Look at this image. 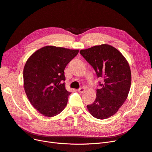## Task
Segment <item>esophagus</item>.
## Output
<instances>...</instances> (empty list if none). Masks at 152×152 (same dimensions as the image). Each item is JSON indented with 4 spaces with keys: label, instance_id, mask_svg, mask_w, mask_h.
I'll return each instance as SVG.
<instances>
[{
    "label": "esophagus",
    "instance_id": "obj_1",
    "mask_svg": "<svg viewBox=\"0 0 152 152\" xmlns=\"http://www.w3.org/2000/svg\"><path fill=\"white\" fill-rule=\"evenodd\" d=\"M77 91L80 93H83L85 91V88H80Z\"/></svg>",
    "mask_w": 152,
    "mask_h": 152
}]
</instances>
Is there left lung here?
Returning a JSON list of instances; mask_svg holds the SVG:
<instances>
[{"mask_svg":"<svg viewBox=\"0 0 152 152\" xmlns=\"http://www.w3.org/2000/svg\"><path fill=\"white\" fill-rule=\"evenodd\" d=\"M80 54L96 71L103 83L96 89V98L87 106L90 114L97 119L114 115L126 101L130 91L132 75L130 65L115 48L103 44L80 50Z\"/></svg>","mask_w":152,"mask_h":152,"instance_id":"obj_1","label":"left lung"}]
</instances>
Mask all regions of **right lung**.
Listing matches in <instances>:
<instances>
[{"label":"right lung","instance_id":"1","mask_svg":"<svg viewBox=\"0 0 152 152\" xmlns=\"http://www.w3.org/2000/svg\"><path fill=\"white\" fill-rule=\"evenodd\" d=\"M78 49L54 46L37 50L24 67V88L30 103L47 117L59 114L67 103L70 92L65 88L64 69Z\"/></svg>","mask_w":152,"mask_h":152}]
</instances>
